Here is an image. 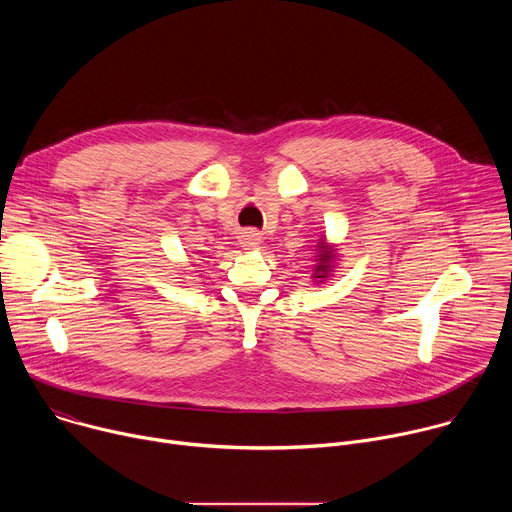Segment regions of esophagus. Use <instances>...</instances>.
Returning <instances> with one entry per match:
<instances>
[{
	"instance_id": "esophagus-1",
	"label": "esophagus",
	"mask_w": 512,
	"mask_h": 512,
	"mask_svg": "<svg viewBox=\"0 0 512 512\" xmlns=\"http://www.w3.org/2000/svg\"><path fill=\"white\" fill-rule=\"evenodd\" d=\"M259 241H261V239H259V235H257L255 231H247V233H245V245H247V247L259 245Z\"/></svg>"
}]
</instances>
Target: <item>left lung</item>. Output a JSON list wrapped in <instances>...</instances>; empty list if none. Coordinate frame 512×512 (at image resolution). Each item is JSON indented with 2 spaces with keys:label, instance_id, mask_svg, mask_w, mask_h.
<instances>
[{
  "label": "left lung",
  "instance_id": "8db88e82",
  "mask_svg": "<svg viewBox=\"0 0 512 512\" xmlns=\"http://www.w3.org/2000/svg\"><path fill=\"white\" fill-rule=\"evenodd\" d=\"M326 259H328V255H324V253H322V255H320V265H318V269H316L318 273H326V269H328ZM320 277H324V275H320Z\"/></svg>",
  "mask_w": 512,
  "mask_h": 512
}]
</instances>
